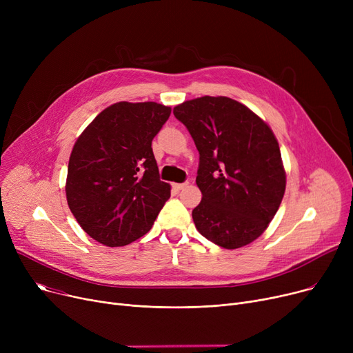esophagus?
Segmentation results:
<instances>
[{
  "mask_svg": "<svg viewBox=\"0 0 353 353\" xmlns=\"http://www.w3.org/2000/svg\"><path fill=\"white\" fill-rule=\"evenodd\" d=\"M188 184H189L188 181H184V183H173V189H174V190H181V189L186 188Z\"/></svg>",
  "mask_w": 353,
  "mask_h": 353,
  "instance_id": "esophagus-1",
  "label": "esophagus"
}]
</instances>
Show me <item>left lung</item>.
I'll return each mask as SVG.
<instances>
[{"mask_svg":"<svg viewBox=\"0 0 353 353\" xmlns=\"http://www.w3.org/2000/svg\"><path fill=\"white\" fill-rule=\"evenodd\" d=\"M173 114L200 154L196 183L203 197L192 212L196 229L225 249L252 243L269 226L286 188L270 127L229 97L184 101Z\"/></svg>","mask_w":353,"mask_h":353,"instance_id":"obj_1","label":"left lung"}]
</instances>
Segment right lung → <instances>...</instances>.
Wrapping results in <instances>:
<instances>
[{"instance_id":"obj_1","label":"right lung","mask_w":353,"mask_h":353,"mask_svg":"<svg viewBox=\"0 0 353 353\" xmlns=\"http://www.w3.org/2000/svg\"><path fill=\"white\" fill-rule=\"evenodd\" d=\"M170 107L120 101L90 123L72 147L65 194L83 230L97 242L125 246L152 229L170 197L152 141Z\"/></svg>"}]
</instances>
